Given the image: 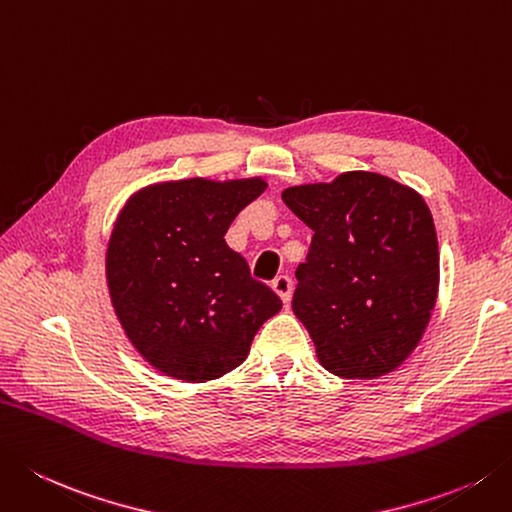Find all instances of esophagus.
Segmentation results:
<instances>
[{
    "label": "esophagus",
    "mask_w": 512,
    "mask_h": 512,
    "mask_svg": "<svg viewBox=\"0 0 512 512\" xmlns=\"http://www.w3.org/2000/svg\"><path fill=\"white\" fill-rule=\"evenodd\" d=\"M270 286H273L275 293L282 297L284 304L290 302V295H293V279H290L288 275H279V277L273 279V284H270Z\"/></svg>",
    "instance_id": "obj_1"
}]
</instances>
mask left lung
Returning <instances> with one entry per match:
<instances>
[{"label": "left lung", "mask_w": 512, "mask_h": 512, "mask_svg": "<svg viewBox=\"0 0 512 512\" xmlns=\"http://www.w3.org/2000/svg\"><path fill=\"white\" fill-rule=\"evenodd\" d=\"M282 199L313 228L295 270L293 310L319 362L348 379L395 370L422 339L437 299L439 250L426 202L364 170L286 188Z\"/></svg>", "instance_id": "obj_1"}]
</instances>
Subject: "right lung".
I'll use <instances>...</instances> for the list:
<instances>
[{
  "label": "right lung",
  "instance_id": "add662e5",
  "mask_svg": "<svg viewBox=\"0 0 512 512\" xmlns=\"http://www.w3.org/2000/svg\"><path fill=\"white\" fill-rule=\"evenodd\" d=\"M264 188V179H179L144 188L119 213L106 253L110 299L130 342L168 377L230 373L282 308L224 239Z\"/></svg>",
  "mask_w": 512,
  "mask_h": 512
}]
</instances>
